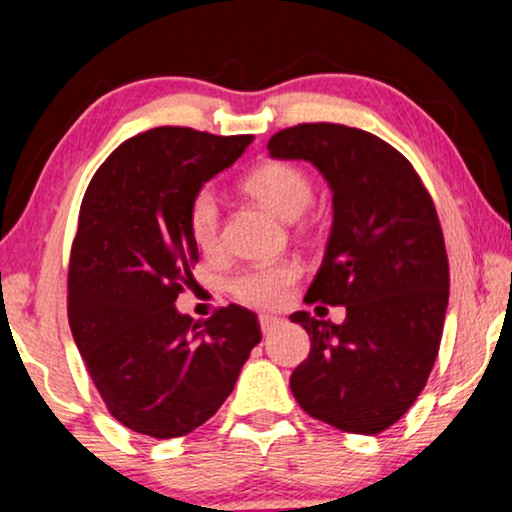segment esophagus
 <instances>
[{"label":"esophagus","instance_id":"esophagus-1","mask_svg":"<svg viewBox=\"0 0 512 512\" xmlns=\"http://www.w3.org/2000/svg\"><path fill=\"white\" fill-rule=\"evenodd\" d=\"M258 323H261V332L263 334H270L277 325L282 323V320L275 318V315H261V318H258Z\"/></svg>","mask_w":512,"mask_h":512}]
</instances>
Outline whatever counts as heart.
Returning <instances> with one entry per match:
<instances>
[{
	"instance_id": "1",
	"label": "heart",
	"mask_w": 512,
	"mask_h": 512,
	"mask_svg": "<svg viewBox=\"0 0 512 512\" xmlns=\"http://www.w3.org/2000/svg\"><path fill=\"white\" fill-rule=\"evenodd\" d=\"M242 192L282 220H294L311 206L313 180L304 168L292 161H263L239 182ZM187 230L192 242L206 256L220 249V211L211 189H199L189 201ZM301 268L296 261H280L270 266L239 270L227 282L239 304L251 308H277L287 301L289 289L299 280Z\"/></svg>"
}]
</instances>
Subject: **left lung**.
I'll use <instances>...</instances> for the list:
<instances>
[{"instance_id": "8db88e82", "label": "left lung", "mask_w": 512, "mask_h": 512, "mask_svg": "<svg viewBox=\"0 0 512 512\" xmlns=\"http://www.w3.org/2000/svg\"><path fill=\"white\" fill-rule=\"evenodd\" d=\"M268 151L311 161L330 182L334 223L306 304L346 306L342 325L292 315L311 353L289 387L311 418L380 434L413 406L437 361L449 306L437 208L413 163L365 130L301 123L275 132Z\"/></svg>"}]
</instances>
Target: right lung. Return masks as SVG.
<instances>
[{
    "label": "right lung",
    "mask_w": 512,
    "mask_h": 512,
    "mask_svg": "<svg viewBox=\"0 0 512 512\" xmlns=\"http://www.w3.org/2000/svg\"><path fill=\"white\" fill-rule=\"evenodd\" d=\"M254 137L154 128L99 166L80 204L68 266V323L109 413L154 439L185 437L232 394L261 342L256 313L218 308L194 323L175 308L199 249L187 208Z\"/></svg>",
    "instance_id": "right-lung-1"
}]
</instances>
